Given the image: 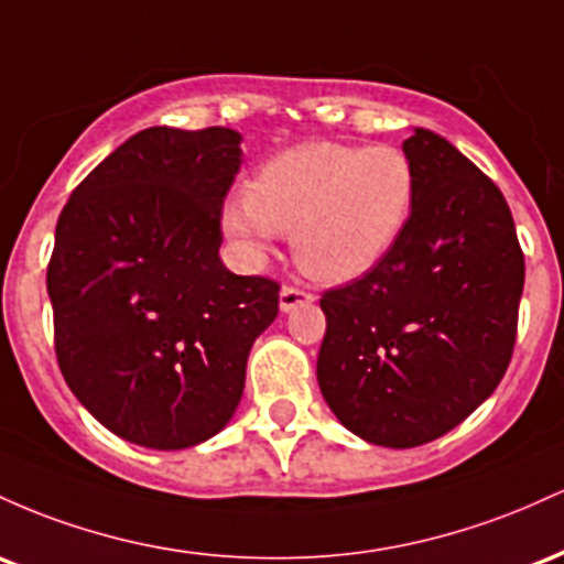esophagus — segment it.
Here are the masks:
<instances>
[{"mask_svg": "<svg viewBox=\"0 0 564 564\" xmlns=\"http://www.w3.org/2000/svg\"><path fill=\"white\" fill-rule=\"evenodd\" d=\"M314 295L308 290L295 288V284H284L280 290V308L282 312H293V308L303 306V303H312Z\"/></svg>", "mask_w": 564, "mask_h": 564, "instance_id": "34e87169", "label": "esophagus"}]
</instances>
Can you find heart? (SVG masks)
<instances>
[{
	"instance_id": "1",
	"label": "heart",
	"mask_w": 564,
	"mask_h": 564,
	"mask_svg": "<svg viewBox=\"0 0 564 564\" xmlns=\"http://www.w3.org/2000/svg\"><path fill=\"white\" fill-rule=\"evenodd\" d=\"M415 167L397 145L312 141L256 170L245 202L224 210V231L250 258L290 234L295 261L319 282H351L400 242L415 207Z\"/></svg>"
}]
</instances>
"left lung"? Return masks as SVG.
Masks as SVG:
<instances>
[{
  "label": "left lung",
  "mask_w": 564,
  "mask_h": 564,
  "mask_svg": "<svg viewBox=\"0 0 564 564\" xmlns=\"http://www.w3.org/2000/svg\"><path fill=\"white\" fill-rule=\"evenodd\" d=\"M402 149L419 181L408 229L376 269L319 301L322 397L349 432L383 447L426 445L496 391L524 284L501 188L432 130Z\"/></svg>",
  "instance_id": "1"
}]
</instances>
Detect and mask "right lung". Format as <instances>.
Masks as SVG:
<instances>
[{"mask_svg":"<svg viewBox=\"0 0 564 564\" xmlns=\"http://www.w3.org/2000/svg\"><path fill=\"white\" fill-rule=\"evenodd\" d=\"M237 130L149 128L74 188L47 265L55 357L109 432L154 451L218 434L242 400L280 282L220 261Z\"/></svg>","mask_w":564,"mask_h":564,"instance_id":"right-lung-1","label":"right lung"}]
</instances>
